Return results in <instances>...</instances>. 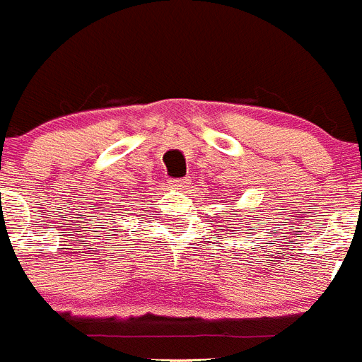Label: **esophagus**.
<instances>
[{"label": "esophagus", "mask_w": 362, "mask_h": 362, "mask_svg": "<svg viewBox=\"0 0 362 362\" xmlns=\"http://www.w3.org/2000/svg\"><path fill=\"white\" fill-rule=\"evenodd\" d=\"M189 184V178H175V180H169V185L173 189H184Z\"/></svg>", "instance_id": "34e87169"}]
</instances>
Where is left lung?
<instances>
[{
    "label": "left lung",
    "instance_id": "left-lung-1",
    "mask_svg": "<svg viewBox=\"0 0 362 362\" xmlns=\"http://www.w3.org/2000/svg\"><path fill=\"white\" fill-rule=\"evenodd\" d=\"M224 202H226V200H224ZM229 202H231V200H229ZM229 207V206H228ZM220 215H229V213H220Z\"/></svg>",
    "mask_w": 362,
    "mask_h": 362
}]
</instances>
